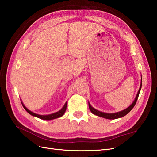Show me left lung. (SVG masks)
I'll return each instance as SVG.
<instances>
[{
	"label": "left lung",
	"instance_id": "8db88e82",
	"mask_svg": "<svg viewBox=\"0 0 157 157\" xmlns=\"http://www.w3.org/2000/svg\"><path fill=\"white\" fill-rule=\"evenodd\" d=\"M142 88V81H141V85H140V87L139 90L138 92V94L136 95V97L134 100V101L133 102L132 104L130 105L128 108H127L126 109L123 110L122 111H120V112H117V113H102L98 111V110H96L95 109H94L92 107V106L90 105V103L88 102V105H89V109L90 110V111L93 113V114H94L97 116L99 117H101L103 118H105V119H117V118H120V117H122L126 115L129 112H130V111L134 108V106H135L136 102H137V100L138 98V96H139V94H140V90Z\"/></svg>",
	"mask_w": 157,
	"mask_h": 157
}]
</instances>
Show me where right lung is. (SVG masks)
<instances>
[{"mask_svg": "<svg viewBox=\"0 0 157 157\" xmlns=\"http://www.w3.org/2000/svg\"><path fill=\"white\" fill-rule=\"evenodd\" d=\"M23 108L25 109V110L26 111H27L29 114H30L32 116H34V117H38L40 119H44V120H51V119H56V118H59L60 117L63 116V115H64V113L66 111V108H67V102H66V103L65 104V105L63 106V107L62 108V109L60 110L59 111L56 112V113H52V114H51V115H38V114H36V113H33L32 111H29V110H28L27 108L25 107V106L23 105V103H21Z\"/></svg>", "mask_w": 157, "mask_h": 157, "instance_id": "obj_1", "label": "right lung"}]
</instances>
